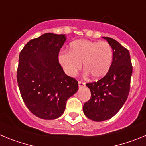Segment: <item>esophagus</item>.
Wrapping results in <instances>:
<instances>
[{
	"label": "esophagus",
	"mask_w": 146,
	"mask_h": 146,
	"mask_svg": "<svg viewBox=\"0 0 146 146\" xmlns=\"http://www.w3.org/2000/svg\"><path fill=\"white\" fill-rule=\"evenodd\" d=\"M78 85H79L80 88H82L85 86V83L83 82H81V81H79L78 82Z\"/></svg>",
	"instance_id": "1"
}]
</instances>
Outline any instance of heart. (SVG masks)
Masks as SVG:
<instances>
[{
  "label": "heart",
  "instance_id": "heart-1",
  "mask_svg": "<svg viewBox=\"0 0 146 146\" xmlns=\"http://www.w3.org/2000/svg\"><path fill=\"white\" fill-rule=\"evenodd\" d=\"M113 50L105 42L80 39L72 42L69 51L59 53L58 63L66 75L74 77L82 68L85 74L100 80L108 73L113 62Z\"/></svg>",
  "mask_w": 146,
  "mask_h": 146
}]
</instances>
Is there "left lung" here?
<instances>
[{
  "label": "left lung",
  "mask_w": 146,
  "mask_h": 146,
  "mask_svg": "<svg viewBox=\"0 0 146 146\" xmlns=\"http://www.w3.org/2000/svg\"><path fill=\"white\" fill-rule=\"evenodd\" d=\"M113 50V62L108 74L97 82L87 83L91 97L83 105L89 119L103 121L113 118L128 97L132 66L128 50L110 37H103Z\"/></svg>",
  "instance_id": "obj_1"
}]
</instances>
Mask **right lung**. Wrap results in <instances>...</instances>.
<instances>
[{
    "label": "right lung",
    "instance_id": "obj_1",
    "mask_svg": "<svg viewBox=\"0 0 146 146\" xmlns=\"http://www.w3.org/2000/svg\"><path fill=\"white\" fill-rule=\"evenodd\" d=\"M66 40L64 34L44 33L28 42L20 53V94L28 110L42 119L61 116L67 99L78 90V82L65 74L58 60Z\"/></svg>",
    "mask_w": 146,
    "mask_h": 146
}]
</instances>
